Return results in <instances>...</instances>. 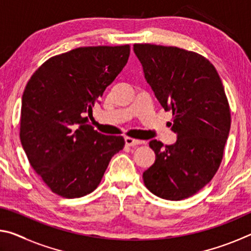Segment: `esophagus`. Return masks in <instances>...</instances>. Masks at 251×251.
I'll return each mask as SVG.
<instances>
[{
    "instance_id": "1",
    "label": "esophagus",
    "mask_w": 251,
    "mask_h": 251,
    "mask_svg": "<svg viewBox=\"0 0 251 251\" xmlns=\"http://www.w3.org/2000/svg\"><path fill=\"white\" fill-rule=\"evenodd\" d=\"M125 143L126 145L128 146H136V145H141L144 142L143 141H139V139H134V138H130V137H126L125 138Z\"/></svg>"
}]
</instances>
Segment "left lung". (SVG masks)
Returning a JSON list of instances; mask_svg holds the SVG:
<instances>
[{
    "label": "left lung",
    "instance_id": "8db88e82",
    "mask_svg": "<svg viewBox=\"0 0 251 251\" xmlns=\"http://www.w3.org/2000/svg\"><path fill=\"white\" fill-rule=\"evenodd\" d=\"M144 75L165 110L173 112V145L152 139L155 163L143 173L145 186L167 201H181L205 187L222 163L230 130V109L217 71L201 55L152 44H135Z\"/></svg>",
    "mask_w": 251,
    "mask_h": 251
}]
</instances>
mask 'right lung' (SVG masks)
I'll return each mask as SVG.
<instances>
[{
	"mask_svg": "<svg viewBox=\"0 0 251 251\" xmlns=\"http://www.w3.org/2000/svg\"><path fill=\"white\" fill-rule=\"evenodd\" d=\"M129 45L88 46L48 59L25 87L20 138L29 164L53 193L79 198L92 193L122 136L99 133L86 114L128 61Z\"/></svg>",
	"mask_w": 251,
	"mask_h": 251,
	"instance_id": "obj_1",
	"label": "right lung"
}]
</instances>
